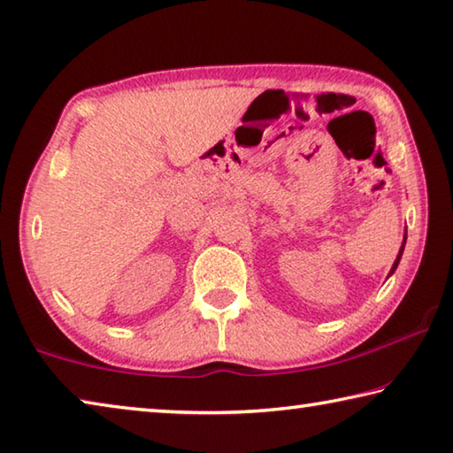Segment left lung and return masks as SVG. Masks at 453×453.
I'll return each instance as SVG.
<instances>
[{"mask_svg":"<svg viewBox=\"0 0 453 453\" xmlns=\"http://www.w3.org/2000/svg\"><path fill=\"white\" fill-rule=\"evenodd\" d=\"M402 254H403V245H402V250H400V256H397V257H395V262H394V265H392V272L395 270V267H397V264H400V257H402ZM392 272H389V273H392Z\"/></svg>","mask_w":453,"mask_h":453,"instance_id":"left-lung-1","label":"left lung"}]
</instances>
